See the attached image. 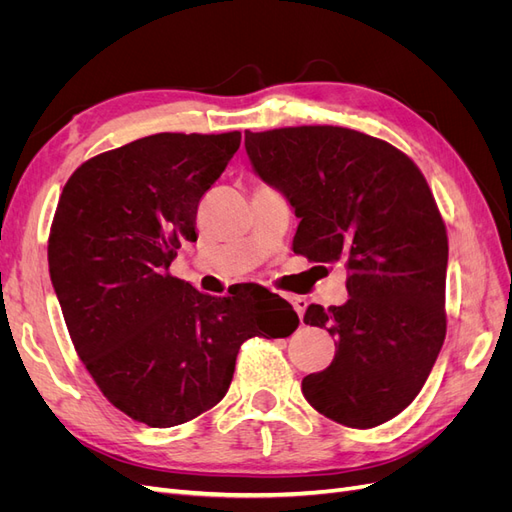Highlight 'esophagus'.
Here are the masks:
<instances>
[{
	"label": "esophagus",
	"mask_w": 512,
	"mask_h": 512,
	"mask_svg": "<svg viewBox=\"0 0 512 512\" xmlns=\"http://www.w3.org/2000/svg\"><path fill=\"white\" fill-rule=\"evenodd\" d=\"M284 297L292 303V307H294V309H297L299 318H303V314H305V307H307V301H305L303 297H299V294H284Z\"/></svg>",
	"instance_id": "1"
}]
</instances>
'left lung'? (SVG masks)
<instances>
[{"label":"left lung","instance_id":"8db88e82","mask_svg":"<svg viewBox=\"0 0 512 512\" xmlns=\"http://www.w3.org/2000/svg\"><path fill=\"white\" fill-rule=\"evenodd\" d=\"M245 149L301 218L294 254L348 271L344 305L305 309L337 339L333 363L303 378L305 399L346 427L391 421L446 335L448 237L427 179L391 143L339 126L247 130Z\"/></svg>","mask_w":512,"mask_h":512}]
</instances>
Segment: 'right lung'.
<instances>
[{"mask_svg":"<svg viewBox=\"0 0 512 512\" xmlns=\"http://www.w3.org/2000/svg\"><path fill=\"white\" fill-rule=\"evenodd\" d=\"M239 145L241 132L151 134L83 162L59 196L49 271L74 350L102 395L149 427L211 410L245 339L299 327L267 288L211 297L168 271Z\"/></svg>","mask_w":512,"mask_h":512,"instance_id":"obj_1","label":"right lung"}]
</instances>
